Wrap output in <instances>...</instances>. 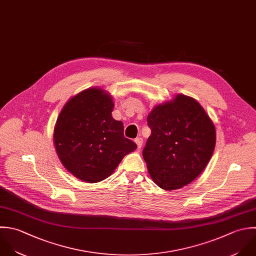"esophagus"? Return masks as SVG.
I'll return each instance as SVG.
<instances>
[{
  "instance_id": "esophagus-1",
  "label": "esophagus",
  "mask_w": 256,
  "mask_h": 256,
  "mask_svg": "<svg viewBox=\"0 0 256 256\" xmlns=\"http://www.w3.org/2000/svg\"><path fill=\"white\" fill-rule=\"evenodd\" d=\"M134 142L136 144L138 148L140 150V148H142V142H144V140H142V138H136L134 140Z\"/></svg>"
}]
</instances>
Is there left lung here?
I'll return each instance as SVG.
<instances>
[{"instance_id":"obj_1","label":"left lung","mask_w":256,"mask_h":256,"mask_svg":"<svg viewBox=\"0 0 256 256\" xmlns=\"http://www.w3.org/2000/svg\"><path fill=\"white\" fill-rule=\"evenodd\" d=\"M152 134L142 156L152 180L166 190L182 188L206 168L216 142V126L200 104L178 94L148 116Z\"/></svg>"}]
</instances>
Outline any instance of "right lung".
<instances>
[{"instance_id":"add662e5","label":"right lung","mask_w":256,"mask_h":256,"mask_svg":"<svg viewBox=\"0 0 256 256\" xmlns=\"http://www.w3.org/2000/svg\"><path fill=\"white\" fill-rule=\"evenodd\" d=\"M114 106L106 90L90 88L72 96L58 116L56 152L64 168L82 182L106 180L136 148L124 136V124L112 118Z\"/></svg>"}]
</instances>
